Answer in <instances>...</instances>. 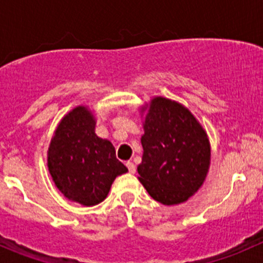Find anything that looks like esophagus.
<instances>
[{"label": "esophagus", "mask_w": 263, "mask_h": 263, "mask_svg": "<svg viewBox=\"0 0 263 263\" xmlns=\"http://www.w3.org/2000/svg\"><path fill=\"white\" fill-rule=\"evenodd\" d=\"M126 165H127V168H128V172H129V173L134 174L135 172H136V166H135V164L132 163V161H127Z\"/></svg>", "instance_id": "esophagus-1"}]
</instances>
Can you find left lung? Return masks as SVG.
Instances as JSON below:
<instances>
[{
  "label": "left lung",
  "instance_id": "8db88e82",
  "mask_svg": "<svg viewBox=\"0 0 263 263\" xmlns=\"http://www.w3.org/2000/svg\"><path fill=\"white\" fill-rule=\"evenodd\" d=\"M144 113L139 181L163 205L185 202L200 190L209 173L208 134L188 108L168 98H153L141 107V117Z\"/></svg>",
  "mask_w": 263,
  "mask_h": 263
}]
</instances>
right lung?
Returning <instances> with one entry per match:
<instances>
[{
    "label": "right lung",
    "mask_w": 263,
    "mask_h": 263,
    "mask_svg": "<svg viewBox=\"0 0 263 263\" xmlns=\"http://www.w3.org/2000/svg\"><path fill=\"white\" fill-rule=\"evenodd\" d=\"M95 126L89 108H73L58 123L47 153L55 187L66 198L84 206L104 201L117 177L128 172L116 158L112 142L97 136Z\"/></svg>",
    "instance_id": "1"
}]
</instances>
